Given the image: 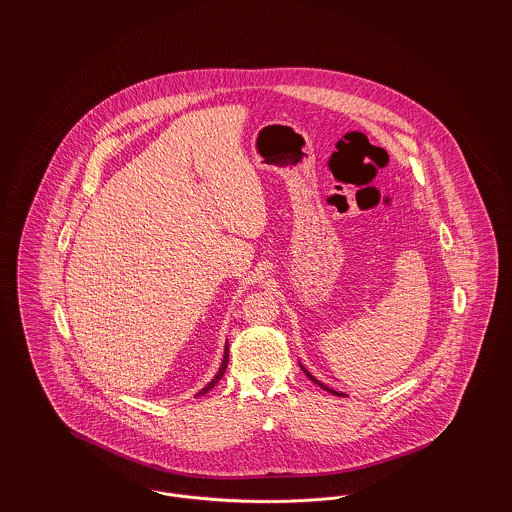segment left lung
Wrapping results in <instances>:
<instances>
[{
  "instance_id": "8db88e82",
  "label": "left lung",
  "mask_w": 512,
  "mask_h": 512,
  "mask_svg": "<svg viewBox=\"0 0 512 512\" xmlns=\"http://www.w3.org/2000/svg\"><path fill=\"white\" fill-rule=\"evenodd\" d=\"M303 370H305V368H303ZM305 374H307V376H309V378H311V380H313V382H315V384H318V386H320V388H322V390L330 391V393H332V395H338V397H343V393H338V391L330 390V388H326V386H324V384H320V382H318L317 378H313V376H311V374H309V372H307V370H305Z\"/></svg>"
}]
</instances>
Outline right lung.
I'll return each instance as SVG.
<instances>
[{"mask_svg":"<svg viewBox=\"0 0 512 512\" xmlns=\"http://www.w3.org/2000/svg\"><path fill=\"white\" fill-rule=\"evenodd\" d=\"M226 366H228V343H226V347H224V359H222V365H220L219 372H217V376H215V378H213V380H211V382H209V384H207V386H205L203 390L199 391L197 395H205L207 391H211V388H213V386H217V384H219L220 378H222V374L226 372Z\"/></svg>","mask_w":512,"mask_h":512,"instance_id":"add662e5","label":"right lung"}]
</instances>
